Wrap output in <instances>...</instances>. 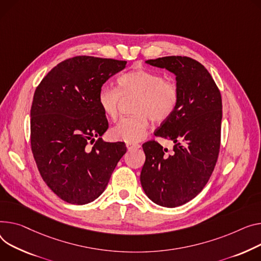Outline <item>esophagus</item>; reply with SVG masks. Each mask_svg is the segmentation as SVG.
<instances>
[{
  "instance_id": "obj_1",
  "label": "esophagus",
  "mask_w": 261,
  "mask_h": 261,
  "mask_svg": "<svg viewBox=\"0 0 261 261\" xmlns=\"http://www.w3.org/2000/svg\"><path fill=\"white\" fill-rule=\"evenodd\" d=\"M127 148H128V150H135V149L141 148V145H138V144H127Z\"/></svg>"
}]
</instances>
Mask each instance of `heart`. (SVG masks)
Here are the masks:
<instances>
[{
	"instance_id": "b5f03b06",
	"label": "heart",
	"mask_w": 261,
	"mask_h": 261,
	"mask_svg": "<svg viewBox=\"0 0 261 261\" xmlns=\"http://www.w3.org/2000/svg\"><path fill=\"white\" fill-rule=\"evenodd\" d=\"M118 89L103 85L98 91L97 102L106 116L115 119L123 98L136 97L135 115L121 118L110 133L115 140L135 143L142 140L149 127V118L155 124L167 121L174 114L179 101L177 85L159 72L138 69L120 75Z\"/></svg>"
}]
</instances>
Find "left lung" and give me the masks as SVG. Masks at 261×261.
Listing matches in <instances>:
<instances>
[{
    "mask_svg": "<svg viewBox=\"0 0 261 261\" xmlns=\"http://www.w3.org/2000/svg\"><path fill=\"white\" fill-rule=\"evenodd\" d=\"M176 75L178 106L154 135L174 143L169 154L156 141L143 145L141 184L155 203L175 207L193 199L209 181L220 148L222 102L218 87L199 62L165 57L146 62Z\"/></svg>",
    "mask_w": 261,
    "mask_h": 261,
    "instance_id": "obj_1",
    "label": "left lung"
}]
</instances>
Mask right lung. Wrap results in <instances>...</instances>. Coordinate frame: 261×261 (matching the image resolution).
<instances>
[{
  "instance_id": "obj_1",
  "label": "right lung",
  "mask_w": 261,
  "mask_h": 261,
  "mask_svg": "<svg viewBox=\"0 0 261 261\" xmlns=\"http://www.w3.org/2000/svg\"><path fill=\"white\" fill-rule=\"evenodd\" d=\"M126 64L88 56L68 59L52 68L34 92L30 110L33 158L46 185L68 203L96 199L127 151L125 143L101 140L108 120L97 102L102 85Z\"/></svg>"
}]
</instances>
